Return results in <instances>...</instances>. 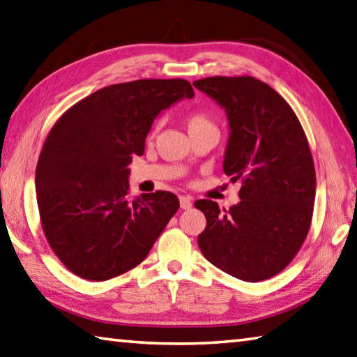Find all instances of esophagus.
<instances>
[{
  "instance_id": "34e87169",
  "label": "esophagus",
  "mask_w": 357,
  "mask_h": 357,
  "mask_svg": "<svg viewBox=\"0 0 357 357\" xmlns=\"http://www.w3.org/2000/svg\"><path fill=\"white\" fill-rule=\"evenodd\" d=\"M180 206L183 208V210H190L192 206V199L190 196H180Z\"/></svg>"
}]
</instances>
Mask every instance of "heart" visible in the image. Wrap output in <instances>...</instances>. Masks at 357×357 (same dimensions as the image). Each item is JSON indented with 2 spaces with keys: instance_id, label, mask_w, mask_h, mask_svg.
<instances>
[{
  "instance_id": "1",
  "label": "heart",
  "mask_w": 357,
  "mask_h": 357,
  "mask_svg": "<svg viewBox=\"0 0 357 357\" xmlns=\"http://www.w3.org/2000/svg\"><path fill=\"white\" fill-rule=\"evenodd\" d=\"M186 127H188V132H196L202 129H216V126H214L210 116L202 112L190 113L186 118Z\"/></svg>"
}]
</instances>
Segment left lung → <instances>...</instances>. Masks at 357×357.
<instances>
[{
  "label": "left lung",
  "mask_w": 357,
  "mask_h": 357,
  "mask_svg": "<svg viewBox=\"0 0 357 357\" xmlns=\"http://www.w3.org/2000/svg\"><path fill=\"white\" fill-rule=\"evenodd\" d=\"M225 110L224 172L241 180V202L220 210L202 199L206 227L197 244L220 271L248 283L273 277L294 259L311 227L315 169L306 135L286 100L252 76L196 80Z\"/></svg>",
  "instance_id": "8db88e82"
}]
</instances>
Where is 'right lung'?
<instances>
[{"instance_id":"obj_1","label":"right lung","mask_w":357,"mask_h":357,"mask_svg":"<svg viewBox=\"0 0 357 357\" xmlns=\"http://www.w3.org/2000/svg\"><path fill=\"white\" fill-rule=\"evenodd\" d=\"M194 98L185 79L105 86L66 110L46 137L36 171L45 236L65 267L105 281L143 261L177 213L176 194L129 197L132 158L161 112Z\"/></svg>"}]
</instances>
